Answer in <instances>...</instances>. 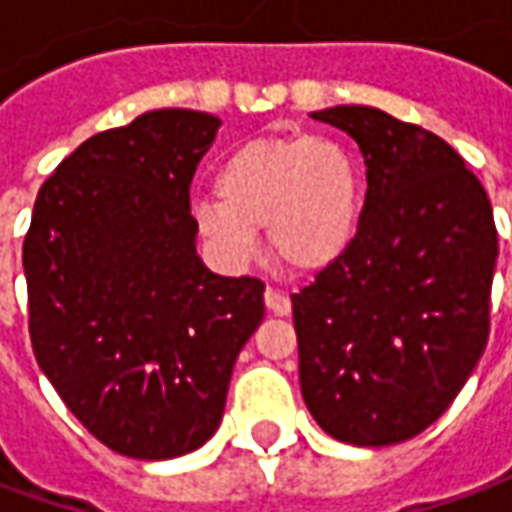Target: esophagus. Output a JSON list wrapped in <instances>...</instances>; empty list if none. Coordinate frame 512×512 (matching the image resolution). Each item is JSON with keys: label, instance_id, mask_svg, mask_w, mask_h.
Segmentation results:
<instances>
[{"label": "esophagus", "instance_id": "34e87169", "mask_svg": "<svg viewBox=\"0 0 512 512\" xmlns=\"http://www.w3.org/2000/svg\"><path fill=\"white\" fill-rule=\"evenodd\" d=\"M263 299H266V307L274 315H290V296L288 293H282L279 288H268L263 293Z\"/></svg>", "mask_w": 512, "mask_h": 512}]
</instances>
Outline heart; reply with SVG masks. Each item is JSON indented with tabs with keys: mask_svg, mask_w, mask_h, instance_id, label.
<instances>
[{
	"mask_svg": "<svg viewBox=\"0 0 512 512\" xmlns=\"http://www.w3.org/2000/svg\"><path fill=\"white\" fill-rule=\"evenodd\" d=\"M194 205L197 230L227 263L257 249V227L279 263L318 271L343 255L362 216V167L332 136H257L235 145Z\"/></svg>",
	"mask_w": 512,
	"mask_h": 512,
	"instance_id": "1",
	"label": "heart"
}]
</instances>
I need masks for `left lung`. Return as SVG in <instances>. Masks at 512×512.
Segmentation results:
<instances>
[{
	"mask_svg": "<svg viewBox=\"0 0 512 512\" xmlns=\"http://www.w3.org/2000/svg\"><path fill=\"white\" fill-rule=\"evenodd\" d=\"M365 156L354 241L293 293L304 403L329 436L397 444L433 425L491 332L496 224L483 183L441 136L373 106H334Z\"/></svg>",
	"mask_w": 512,
	"mask_h": 512,
	"instance_id": "obj_1",
	"label": "left lung"
}]
</instances>
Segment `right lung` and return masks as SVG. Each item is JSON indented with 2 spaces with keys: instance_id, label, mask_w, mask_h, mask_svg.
Segmentation results:
<instances>
[{
  "instance_id": "right-lung-1",
  "label": "right lung",
  "mask_w": 512,
  "mask_h": 512,
  "mask_svg": "<svg viewBox=\"0 0 512 512\" xmlns=\"http://www.w3.org/2000/svg\"><path fill=\"white\" fill-rule=\"evenodd\" d=\"M219 117L156 109L62 158L24 238L29 340L62 403L109 450L164 461L224 414L263 321L257 277H216L194 249L189 189Z\"/></svg>"
}]
</instances>
